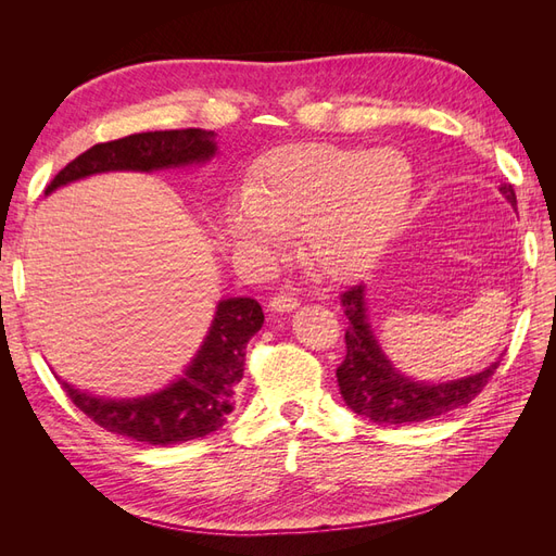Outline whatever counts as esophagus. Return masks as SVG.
Masks as SVG:
<instances>
[{"label":"esophagus","instance_id":"1","mask_svg":"<svg viewBox=\"0 0 556 556\" xmlns=\"http://www.w3.org/2000/svg\"><path fill=\"white\" fill-rule=\"evenodd\" d=\"M268 308L278 311V313L294 311V308H299V299L294 294H290V292H280V294L271 296V301H268Z\"/></svg>","mask_w":556,"mask_h":556}]
</instances>
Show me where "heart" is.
Segmentation results:
<instances>
[{
  "label": "heart",
  "mask_w": 556,
  "mask_h": 556,
  "mask_svg": "<svg viewBox=\"0 0 556 556\" xmlns=\"http://www.w3.org/2000/svg\"><path fill=\"white\" fill-rule=\"evenodd\" d=\"M413 172L394 150L308 143L268 160L248 199L229 208L239 248L276 257L285 237L301 231V255L327 278L371 268L406 225Z\"/></svg>",
  "instance_id": "b5f03b06"
}]
</instances>
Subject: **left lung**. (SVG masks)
Masks as SVG:
<instances>
[{
	"instance_id": "1",
	"label": "left lung",
	"mask_w": 556,
	"mask_h": 556,
	"mask_svg": "<svg viewBox=\"0 0 556 556\" xmlns=\"http://www.w3.org/2000/svg\"><path fill=\"white\" fill-rule=\"evenodd\" d=\"M503 197L517 208V197L510 182H501ZM341 306L348 317L345 359L336 368L341 394L348 408L374 419L378 425L427 422L450 410H457L473 401L490 382L498 362L484 371L462 380L439 384L415 382L403 378L382 355L366 315L364 285H352L341 294Z\"/></svg>"
}]
</instances>
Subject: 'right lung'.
<instances>
[{
  "instance_id": "obj_1",
  "label": "right lung",
  "mask_w": 556,
  "mask_h": 556,
  "mask_svg": "<svg viewBox=\"0 0 556 556\" xmlns=\"http://www.w3.org/2000/svg\"><path fill=\"white\" fill-rule=\"evenodd\" d=\"M215 134L206 129L143 131L97 143L50 180L46 194L62 185L104 172H155L206 162L215 155ZM264 325L262 306L250 296L223 299L204 345L185 376L166 390L141 399H99L60 382L62 390L102 429L148 445H174L204 439L233 410V394L243 378L245 345Z\"/></svg>"
}]
</instances>
